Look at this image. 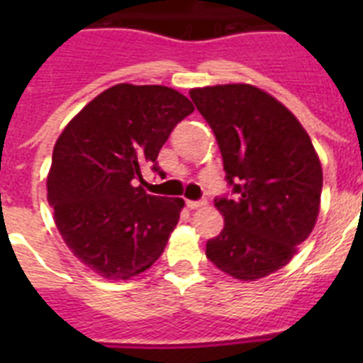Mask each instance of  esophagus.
Listing matches in <instances>:
<instances>
[{
	"instance_id": "obj_1",
	"label": "esophagus",
	"mask_w": 363,
	"mask_h": 363,
	"mask_svg": "<svg viewBox=\"0 0 363 363\" xmlns=\"http://www.w3.org/2000/svg\"><path fill=\"white\" fill-rule=\"evenodd\" d=\"M185 205H187L189 209H200V207H203L205 201L203 200H187L185 201Z\"/></svg>"
}]
</instances>
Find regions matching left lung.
<instances>
[{
  "label": "left lung",
  "mask_w": 363,
  "mask_h": 363,
  "mask_svg": "<svg viewBox=\"0 0 363 363\" xmlns=\"http://www.w3.org/2000/svg\"><path fill=\"white\" fill-rule=\"evenodd\" d=\"M211 125L233 198H216L225 225L205 255L220 271L255 281L291 262L320 213L322 165L293 112L247 83L192 89Z\"/></svg>",
  "instance_id": "left-lung-1"
}]
</instances>
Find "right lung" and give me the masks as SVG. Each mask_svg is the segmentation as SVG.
<instances>
[{
    "mask_svg": "<svg viewBox=\"0 0 363 363\" xmlns=\"http://www.w3.org/2000/svg\"><path fill=\"white\" fill-rule=\"evenodd\" d=\"M194 111L174 89L120 83L69 121L47 176L54 221L82 264L108 280H129L162 256L182 198L150 196L142 171L179 121Z\"/></svg>",
    "mask_w": 363,
    "mask_h": 363,
    "instance_id": "right-lung-1",
    "label": "right lung"
}]
</instances>
